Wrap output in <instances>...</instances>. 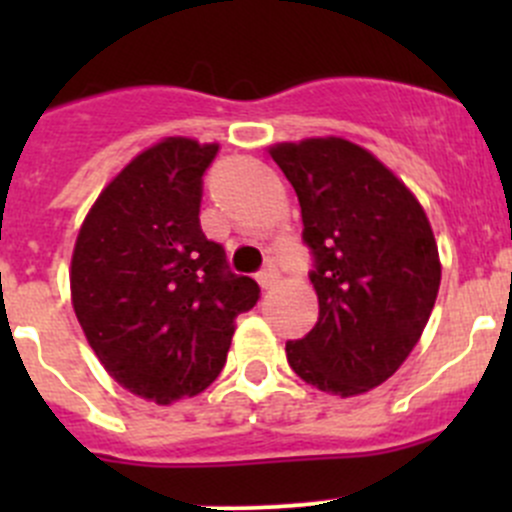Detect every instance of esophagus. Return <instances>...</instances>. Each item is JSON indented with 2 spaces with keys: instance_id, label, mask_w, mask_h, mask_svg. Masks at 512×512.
<instances>
[{
  "instance_id": "1",
  "label": "esophagus",
  "mask_w": 512,
  "mask_h": 512,
  "mask_svg": "<svg viewBox=\"0 0 512 512\" xmlns=\"http://www.w3.org/2000/svg\"><path fill=\"white\" fill-rule=\"evenodd\" d=\"M277 280H280V272H277L275 265H267L265 270L257 272V285H260L262 289H270Z\"/></svg>"
}]
</instances>
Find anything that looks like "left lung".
<instances>
[{
  "instance_id": "left-lung-1",
  "label": "left lung",
  "mask_w": 512,
  "mask_h": 512,
  "mask_svg": "<svg viewBox=\"0 0 512 512\" xmlns=\"http://www.w3.org/2000/svg\"><path fill=\"white\" fill-rule=\"evenodd\" d=\"M297 193L312 332L287 342L294 374L327 394H366L396 374L421 339L441 285L426 210L374 153L339 136L267 148Z\"/></svg>"
}]
</instances>
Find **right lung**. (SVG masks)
Returning a JSON list of instances; mask_svg holds the SVG:
<instances>
[{
	"mask_svg": "<svg viewBox=\"0 0 512 512\" xmlns=\"http://www.w3.org/2000/svg\"><path fill=\"white\" fill-rule=\"evenodd\" d=\"M218 143L170 136L138 153L91 205L71 255V304L103 369L160 406L208 389L237 314L260 287L200 230Z\"/></svg>",
	"mask_w": 512,
	"mask_h": 512,
	"instance_id": "obj_1",
	"label": "right lung"
}]
</instances>
